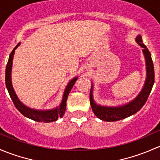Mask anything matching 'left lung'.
I'll use <instances>...</instances> for the list:
<instances>
[{"label": "left lung", "instance_id": "8db88e82", "mask_svg": "<svg viewBox=\"0 0 160 160\" xmlns=\"http://www.w3.org/2000/svg\"><path fill=\"white\" fill-rule=\"evenodd\" d=\"M135 42L138 46L142 48V53L144 55L145 61H146V77L145 80L144 86L139 92L136 98L132 101L123 105L120 106H104L98 104L95 102L93 96V85L91 83V88L90 92V102L91 105L92 111L95 115L102 121L105 122H116L126 118L132 114L138 112L143 107L149 96V93L154 84V67L152 60L151 53L149 49L142 43V38L140 35L135 38Z\"/></svg>", "mask_w": 160, "mask_h": 160}]
</instances>
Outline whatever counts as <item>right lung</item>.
I'll use <instances>...</instances> for the list:
<instances>
[{"label": "right lung", "mask_w": 160, "mask_h": 160, "mask_svg": "<svg viewBox=\"0 0 160 160\" xmlns=\"http://www.w3.org/2000/svg\"><path fill=\"white\" fill-rule=\"evenodd\" d=\"M21 42H19L17 46L14 47V49L12 50L9 56L8 62L7 67H6L5 70V83L6 88H7L8 91L9 95H10L11 100L14 103V106L24 116H25L28 118L32 119V120L38 122H52L57 120L59 118H62L63 116L64 113L67 108V100L68 98V95L70 93L71 89L73 87L74 83H76L77 80L78 79V77H75L70 80L67 83L66 89L64 90L63 96H62V101L58 107L55 108L49 109V110H38V109L31 108L28 106L25 105L22 101L19 100L13 88L12 81H11V70H12V63H13V58H14L15 49L20 46Z\"/></svg>", "instance_id": "right-lung-1"}]
</instances>
